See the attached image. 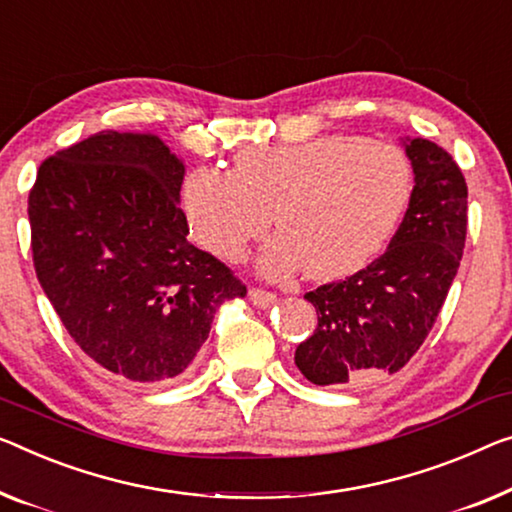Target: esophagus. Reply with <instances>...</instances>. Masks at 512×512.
I'll return each mask as SVG.
<instances>
[{"mask_svg": "<svg viewBox=\"0 0 512 512\" xmlns=\"http://www.w3.org/2000/svg\"><path fill=\"white\" fill-rule=\"evenodd\" d=\"M250 301H253L257 308H269L278 301V296L269 292V289H262V287H253L250 289Z\"/></svg>", "mask_w": 512, "mask_h": 512, "instance_id": "obj_1", "label": "esophagus"}]
</instances>
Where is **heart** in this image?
Wrapping results in <instances>:
<instances>
[{"label": "heart", "instance_id": "1", "mask_svg": "<svg viewBox=\"0 0 512 512\" xmlns=\"http://www.w3.org/2000/svg\"><path fill=\"white\" fill-rule=\"evenodd\" d=\"M414 195V167L398 144L358 135L248 147L234 167H197L183 181V209L209 253L241 262L276 220L280 236L262 269L303 266L310 280H338L388 246Z\"/></svg>", "mask_w": 512, "mask_h": 512}]
</instances>
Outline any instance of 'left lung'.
Masks as SVG:
<instances>
[{"instance_id":"left-lung-1","label":"left lung","mask_w":512,"mask_h":512,"mask_svg":"<svg viewBox=\"0 0 512 512\" xmlns=\"http://www.w3.org/2000/svg\"><path fill=\"white\" fill-rule=\"evenodd\" d=\"M414 195L386 253L345 280L305 294L317 329L294 363L317 386H361L393 375L421 349L460 269L467 241V181L439 144H404Z\"/></svg>"}]
</instances>
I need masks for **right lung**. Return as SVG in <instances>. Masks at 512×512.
Instances as JSON below:
<instances>
[{"instance_id": "1", "label": "right lung", "mask_w": 512, "mask_h": 512, "mask_svg": "<svg viewBox=\"0 0 512 512\" xmlns=\"http://www.w3.org/2000/svg\"><path fill=\"white\" fill-rule=\"evenodd\" d=\"M183 163L156 135L101 131L57 151L29 190L36 278L82 352L112 375H181L246 285L188 239Z\"/></svg>"}]
</instances>
